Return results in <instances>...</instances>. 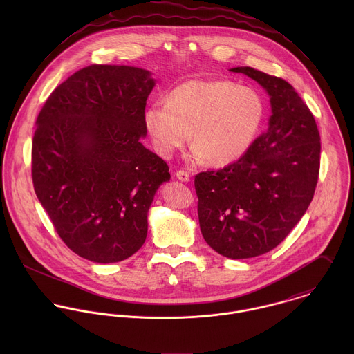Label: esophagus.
I'll return each mask as SVG.
<instances>
[{
	"label": "esophagus",
	"instance_id": "obj_1",
	"mask_svg": "<svg viewBox=\"0 0 354 354\" xmlns=\"http://www.w3.org/2000/svg\"><path fill=\"white\" fill-rule=\"evenodd\" d=\"M176 177L183 181V183H188L189 181V173L185 170H177L176 171Z\"/></svg>",
	"mask_w": 354,
	"mask_h": 354
}]
</instances>
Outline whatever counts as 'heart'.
Instances as JSON below:
<instances>
[{
	"instance_id": "1",
	"label": "heart",
	"mask_w": 354,
	"mask_h": 354,
	"mask_svg": "<svg viewBox=\"0 0 354 354\" xmlns=\"http://www.w3.org/2000/svg\"><path fill=\"white\" fill-rule=\"evenodd\" d=\"M266 117L261 95L251 87L223 79H189L174 88L166 102H153L145 111V127L153 149L170 158L189 139L192 158H207L222 166L251 149Z\"/></svg>"
}]
</instances>
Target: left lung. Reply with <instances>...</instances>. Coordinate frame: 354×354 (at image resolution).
<instances>
[{"label": "left lung", "mask_w": 354, "mask_h": 354, "mask_svg": "<svg viewBox=\"0 0 354 354\" xmlns=\"http://www.w3.org/2000/svg\"><path fill=\"white\" fill-rule=\"evenodd\" d=\"M270 95L268 128L239 160L195 176L205 243L229 259H247L279 245L313 199L320 135L306 103L282 77L251 66L233 68Z\"/></svg>", "instance_id": "left-lung-1"}]
</instances>
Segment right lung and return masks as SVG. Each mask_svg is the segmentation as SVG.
I'll return each mask as SVG.
<instances>
[{"label": "right lung", "mask_w": 354, "mask_h": 354, "mask_svg": "<svg viewBox=\"0 0 354 354\" xmlns=\"http://www.w3.org/2000/svg\"><path fill=\"white\" fill-rule=\"evenodd\" d=\"M150 72L90 65L45 102L32 139V183L64 244L95 263L138 252L167 163L142 145Z\"/></svg>", "instance_id": "obj_1"}]
</instances>
